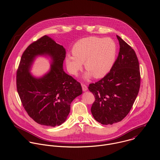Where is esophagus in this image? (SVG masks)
Instances as JSON below:
<instances>
[{"mask_svg":"<svg viewBox=\"0 0 160 160\" xmlns=\"http://www.w3.org/2000/svg\"><path fill=\"white\" fill-rule=\"evenodd\" d=\"M82 90H83V92H85V91L87 90V85H85V84H82Z\"/></svg>","mask_w":160,"mask_h":160,"instance_id":"34e87169","label":"esophagus"}]
</instances>
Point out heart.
<instances>
[{"instance_id":"heart-1","label":"heart","mask_w":160,"mask_h":160,"mask_svg":"<svg viewBox=\"0 0 160 160\" xmlns=\"http://www.w3.org/2000/svg\"><path fill=\"white\" fill-rule=\"evenodd\" d=\"M117 45L110 38L88 37L76 42L73 45V55L68 54L65 62L68 72L77 75L83 63L87 70L84 78L92 76L96 78L105 77L112 69L117 56Z\"/></svg>"}]
</instances>
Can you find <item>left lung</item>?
Masks as SVG:
<instances>
[{"mask_svg": "<svg viewBox=\"0 0 160 160\" xmlns=\"http://www.w3.org/2000/svg\"><path fill=\"white\" fill-rule=\"evenodd\" d=\"M117 37L120 52L112 69L101 80L88 87L96 99L91 112L102 125L118 123L128 115L141 85L139 63L134 50L121 37Z\"/></svg>", "mask_w": 160, "mask_h": 160, "instance_id": "obj_1", "label": "left lung"}]
</instances>
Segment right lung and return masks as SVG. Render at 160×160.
<instances>
[{"mask_svg": "<svg viewBox=\"0 0 160 160\" xmlns=\"http://www.w3.org/2000/svg\"><path fill=\"white\" fill-rule=\"evenodd\" d=\"M38 55L52 59L50 70L36 78L30 73ZM66 50L51 37L44 35L31 43L22 53L16 73V87L28 115L42 125L56 127L64 123L70 104L82 94L81 84L63 70Z\"/></svg>", "mask_w": 160, "mask_h": 160, "instance_id": "1", "label": "right lung"}]
</instances>
